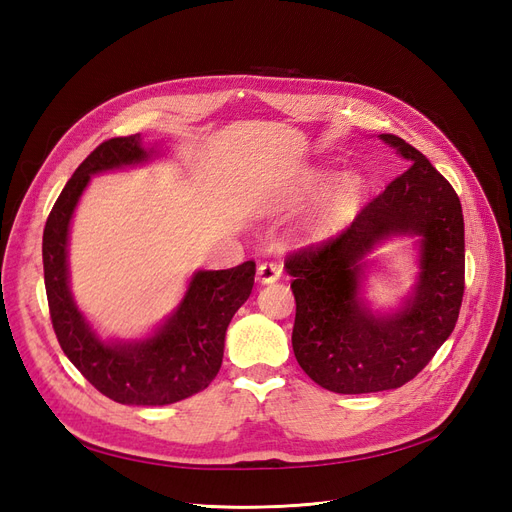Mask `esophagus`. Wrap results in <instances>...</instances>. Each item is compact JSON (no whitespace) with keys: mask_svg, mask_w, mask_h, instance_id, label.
I'll return each instance as SVG.
<instances>
[{"mask_svg":"<svg viewBox=\"0 0 512 512\" xmlns=\"http://www.w3.org/2000/svg\"><path fill=\"white\" fill-rule=\"evenodd\" d=\"M280 274H282V266L278 261H261L257 268V278L259 282H263V285H266V282L278 280Z\"/></svg>","mask_w":512,"mask_h":512,"instance_id":"obj_1","label":"esophagus"}]
</instances>
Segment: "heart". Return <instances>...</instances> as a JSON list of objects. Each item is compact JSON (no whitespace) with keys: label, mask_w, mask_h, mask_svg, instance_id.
<instances>
[{"label":"heart","mask_w":512,"mask_h":512,"mask_svg":"<svg viewBox=\"0 0 512 512\" xmlns=\"http://www.w3.org/2000/svg\"><path fill=\"white\" fill-rule=\"evenodd\" d=\"M354 194H356V185H354V183H346L342 189H339L337 194H333V196L323 204V208H320L318 223H320V225L333 223L339 215H342V213L346 211L350 200L354 198Z\"/></svg>","instance_id":"1"}]
</instances>
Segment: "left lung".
<instances>
[{"label": "left lung", "mask_w": 512, "mask_h": 512, "mask_svg": "<svg viewBox=\"0 0 512 512\" xmlns=\"http://www.w3.org/2000/svg\"><path fill=\"white\" fill-rule=\"evenodd\" d=\"M382 139L409 162L342 232L287 255L295 295L293 352L299 367L331 392L401 388L430 361L458 323L464 297V217L451 183L422 151ZM392 233L423 236V274L412 304L375 319L355 297L360 260Z\"/></svg>", "instance_id": "8db88e82"}]
</instances>
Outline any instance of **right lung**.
Wrapping results in <instances>:
<instances>
[{"label": "right lung", "mask_w": 512, "mask_h": 512, "mask_svg": "<svg viewBox=\"0 0 512 512\" xmlns=\"http://www.w3.org/2000/svg\"><path fill=\"white\" fill-rule=\"evenodd\" d=\"M139 141V135L103 141L67 181L44 227V282L56 339L94 388L122 405H170L215 380L223 361L225 329L251 295L255 261L198 272L175 316L143 344L107 346L94 337L67 285L69 219L90 175L147 158Z\"/></svg>", "instance_id": "add662e5"}]
</instances>
